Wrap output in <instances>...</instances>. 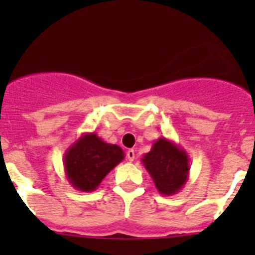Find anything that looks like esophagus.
I'll return each mask as SVG.
<instances>
[{
  "mask_svg": "<svg viewBox=\"0 0 255 255\" xmlns=\"http://www.w3.org/2000/svg\"><path fill=\"white\" fill-rule=\"evenodd\" d=\"M126 157H128V159H129L130 162H132L135 159V152L134 149H129L128 152H126Z\"/></svg>",
  "mask_w": 255,
  "mask_h": 255,
  "instance_id": "esophagus-1",
  "label": "esophagus"
}]
</instances>
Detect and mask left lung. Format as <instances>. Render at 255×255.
I'll use <instances>...</instances> for the list:
<instances>
[{"instance_id":"8db88e82","label":"left lung","mask_w":255,"mask_h":255,"mask_svg":"<svg viewBox=\"0 0 255 255\" xmlns=\"http://www.w3.org/2000/svg\"><path fill=\"white\" fill-rule=\"evenodd\" d=\"M158 193L173 195L179 193L189 180L190 162L184 148L166 138H159L141 158Z\"/></svg>"}]
</instances>
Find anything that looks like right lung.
<instances>
[{
	"label": "right lung",
	"mask_w": 255,
	"mask_h": 255,
	"mask_svg": "<svg viewBox=\"0 0 255 255\" xmlns=\"http://www.w3.org/2000/svg\"><path fill=\"white\" fill-rule=\"evenodd\" d=\"M124 158L125 153L119 145L106 143L96 132H84L65 152V175L74 189L89 193Z\"/></svg>",
	"instance_id": "add662e5"
}]
</instances>
